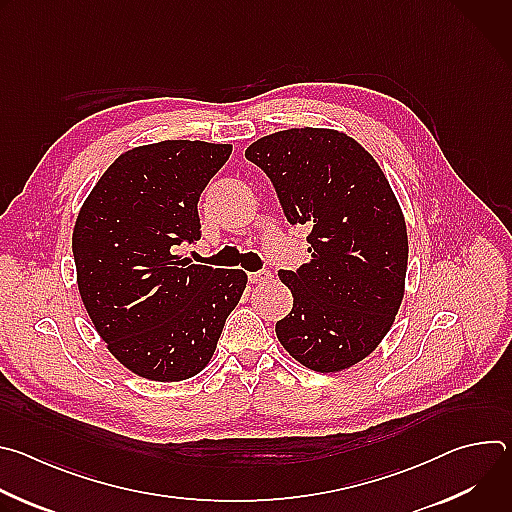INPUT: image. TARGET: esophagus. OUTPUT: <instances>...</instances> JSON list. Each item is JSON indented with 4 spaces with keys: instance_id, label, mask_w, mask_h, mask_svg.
I'll list each match as a JSON object with an SVG mask.
<instances>
[{
    "instance_id": "1",
    "label": "esophagus",
    "mask_w": 512,
    "mask_h": 512,
    "mask_svg": "<svg viewBox=\"0 0 512 512\" xmlns=\"http://www.w3.org/2000/svg\"><path fill=\"white\" fill-rule=\"evenodd\" d=\"M271 277H273V275H271V271H269V269H259V271L249 273L251 283H267Z\"/></svg>"
}]
</instances>
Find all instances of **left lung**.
<instances>
[{
	"instance_id": "obj_1",
	"label": "left lung",
	"mask_w": 512,
	"mask_h": 512,
	"mask_svg": "<svg viewBox=\"0 0 512 512\" xmlns=\"http://www.w3.org/2000/svg\"><path fill=\"white\" fill-rule=\"evenodd\" d=\"M245 158L271 180L287 223L310 227V263L279 271L294 308L275 334L312 371L348 369L379 346L403 300L407 229L389 180L334 129L277 131Z\"/></svg>"
}]
</instances>
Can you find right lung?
I'll return each instance as SVG.
<instances>
[{"label": "right lung", "instance_id": "obj_1", "mask_svg": "<svg viewBox=\"0 0 512 512\" xmlns=\"http://www.w3.org/2000/svg\"><path fill=\"white\" fill-rule=\"evenodd\" d=\"M231 152L190 139L141 145L107 168L79 212L83 304L111 354L143 379L198 375L245 291V271L176 255L200 239V194Z\"/></svg>", "mask_w": 512, "mask_h": 512}]
</instances>
